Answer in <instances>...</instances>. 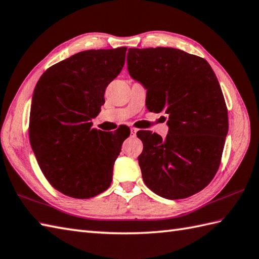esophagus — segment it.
<instances>
[{"label":"esophagus","mask_w":259,"mask_h":259,"mask_svg":"<svg viewBox=\"0 0 259 259\" xmlns=\"http://www.w3.org/2000/svg\"><path fill=\"white\" fill-rule=\"evenodd\" d=\"M137 131H138V129H136V128H131V129H130V134H131V136H136Z\"/></svg>","instance_id":"1"}]
</instances>
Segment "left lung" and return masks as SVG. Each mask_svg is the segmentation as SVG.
<instances>
[{
    "label": "left lung",
    "mask_w": 259,
    "mask_h": 259,
    "mask_svg": "<svg viewBox=\"0 0 259 259\" xmlns=\"http://www.w3.org/2000/svg\"><path fill=\"white\" fill-rule=\"evenodd\" d=\"M127 63L130 76L147 89L148 110L169 118L165 139L147 130L137 134L143 143L138 161L144 183L169 200L202 191L219 170L228 131L224 96L212 67L171 47L129 48Z\"/></svg>",
    "instance_id": "left-lung-1"
}]
</instances>
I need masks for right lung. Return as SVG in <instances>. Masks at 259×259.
I'll return each instance as SVG.
<instances>
[{
	"label": "right lung",
	"mask_w": 259,
	"mask_h": 259,
	"mask_svg": "<svg viewBox=\"0 0 259 259\" xmlns=\"http://www.w3.org/2000/svg\"><path fill=\"white\" fill-rule=\"evenodd\" d=\"M127 47L89 50L55 64L40 76L29 115V141L54 189L89 198L109 188L113 164L130 134L93 129L107 86L120 74Z\"/></svg>",
	"instance_id": "obj_1"
}]
</instances>
